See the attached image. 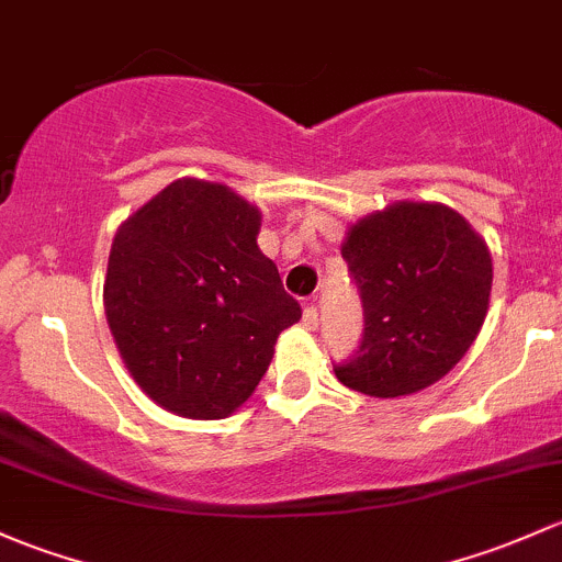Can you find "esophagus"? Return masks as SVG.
<instances>
[{
	"label": "esophagus",
	"instance_id": "1",
	"mask_svg": "<svg viewBox=\"0 0 562 562\" xmlns=\"http://www.w3.org/2000/svg\"><path fill=\"white\" fill-rule=\"evenodd\" d=\"M301 323H304V326L310 330L317 328V323H321V315H317L315 304H304V315H301Z\"/></svg>",
	"mask_w": 562,
	"mask_h": 562
}]
</instances>
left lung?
<instances>
[{
	"mask_svg": "<svg viewBox=\"0 0 562 562\" xmlns=\"http://www.w3.org/2000/svg\"><path fill=\"white\" fill-rule=\"evenodd\" d=\"M341 258L363 299L358 356L336 380L374 398L439 382L480 334L493 258L463 215L439 202H395L347 228Z\"/></svg>",
	"mask_w": 562,
	"mask_h": 562,
	"instance_id": "obj_1",
	"label": "left lung"
}]
</instances>
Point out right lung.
<instances>
[{
	"mask_svg": "<svg viewBox=\"0 0 562 562\" xmlns=\"http://www.w3.org/2000/svg\"><path fill=\"white\" fill-rule=\"evenodd\" d=\"M261 210L223 182L180 177L117 226L104 315L147 398L223 420L252 395L301 306L258 247Z\"/></svg>",
	"mask_w": 562,
	"mask_h": 562,
	"instance_id": "1",
	"label": "right lung"
}]
</instances>
